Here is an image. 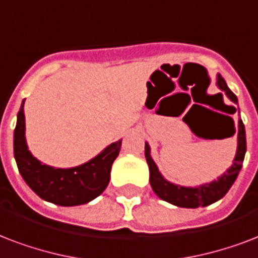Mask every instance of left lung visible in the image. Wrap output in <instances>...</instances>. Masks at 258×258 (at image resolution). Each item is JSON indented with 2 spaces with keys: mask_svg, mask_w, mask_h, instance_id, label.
I'll use <instances>...</instances> for the list:
<instances>
[{
  "mask_svg": "<svg viewBox=\"0 0 258 258\" xmlns=\"http://www.w3.org/2000/svg\"><path fill=\"white\" fill-rule=\"evenodd\" d=\"M216 85L219 86V89L225 92L226 96L233 103L238 104V98L229 89V86H227L225 80L222 78L221 74H218ZM231 123H233L234 134L235 133V127H234L233 119H231ZM245 153H246V134H245V125H243L242 120L239 119L238 147H237V154H235V158L233 161V165L215 181L192 188V186L176 185V184L166 181L162 177V174L158 172L157 165L151 158L149 143H145V157H146L147 165H149V169H150V185L154 190V194L162 200H165V202L182 208L206 207V206H210V204L215 203L219 199H222L229 192V189L235 181V178L238 176L239 170L242 168Z\"/></svg>",
  "mask_w": 258,
  "mask_h": 258,
  "instance_id": "obj_1",
  "label": "left lung"
}]
</instances>
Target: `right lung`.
I'll use <instances>...</instances> for the list:
<instances>
[{
  "mask_svg": "<svg viewBox=\"0 0 258 258\" xmlns=\"http://www.w3.org/2000/svg\"><path fill=\"white\" fill-rule=\"evenodd\" d=\"M121 139L111 143L94 158L70 169L52 168L36 160L25 142L24 101L17 113L13 151L20 174L35 194L46 202L72 207L89 203L107 188L111 168L119 155Z\"/></svg>",
  "mask_w": 258,
  "mask_h": 258,
  "instance_id": "1",
  "label": "right lung"
}]
</instances>
